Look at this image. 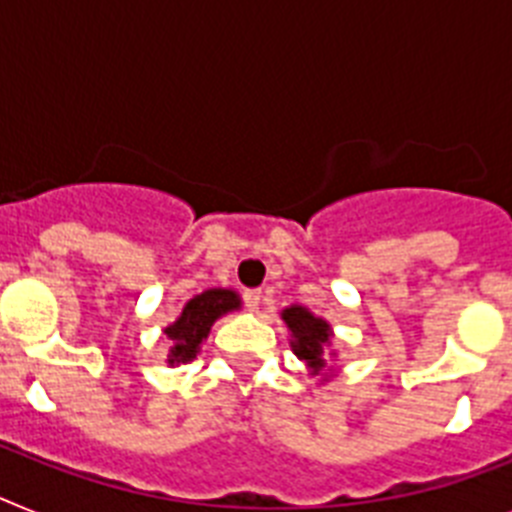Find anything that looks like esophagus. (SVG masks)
<instances>
[{
    "label": "esophagus",
    "mask_w": 512,
    "mask_h": 512,
    "mask_svg": "<svg viewBox=\"0 0 512 512\" xmlns=\"http://www.w3.org/2000/svg\"><path fill=\"white\" fill-rule=\"evenodd\" d=\"M244 307H247L249 312H255V309L260 307V291L257 289L244 291Z\"/></svg>",
    "instance_id": "esophagus-1"
}]
</instances>
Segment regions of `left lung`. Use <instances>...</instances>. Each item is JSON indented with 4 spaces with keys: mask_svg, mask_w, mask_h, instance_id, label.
<instances>
[{
    "mask_svg": "<svg viewBox=\"0 0 512 512\" xmlns=\"http://www.w3.org/2000/svg\"><path fill=\"white\" fill-rule=\"evenodd\" d=\"M283 320H286L289 330L294 333V343H291V346H294V354L299 356V359H304L315 372H320V369L325 367L322 349H325L330 341L328 322L315 317L304 307L283 309Z\"/></svg>",
    "mask_w": 512,
    "mask_h": 512,
    "instance_id": "8db88e82",
    "label": "left lung"
}]
</instances>
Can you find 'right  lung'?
I'll list each match as a JSON object with an SVG mask.
<instances>
[{
	"label": "right lung",
	"instance_id": "1",
	"mask_svg": "<svg viewBox=\"0 0 512 512\" xmlns=\"http://www.w3.org/2000/svg\"><path fill=\"white\" fill-rule=\"evenodd\" d=\"M236 307H239V296L229 289H210L190 299L182 317L166 328V336L174 343L169 354V364L192 362L197 356V346L208 336L210 325Z\"/></svg>",
	"mask_w": 512,
	"mask_h": 512
}]
</instances>
